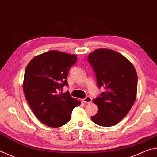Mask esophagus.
Here are the masks:
<instances>
[{
    "label": "esophagus",
    "instance_id": "esophagus-1",
    "mask_svg": "<svg viewBox=\"0 0 157 157\" xmlns=\"http://www.w3.org/2000/svg\"><path fill=\"white\" fill-rule=\"evenodd\" d=\"M91 100H92V99H91V98L88 96V97H86V98H85L84 99H82V101H83L85 104H89L91 102Z\"/></svg>",
    "mask_w": 157,
    "mask_h": 157
}]
</instances>
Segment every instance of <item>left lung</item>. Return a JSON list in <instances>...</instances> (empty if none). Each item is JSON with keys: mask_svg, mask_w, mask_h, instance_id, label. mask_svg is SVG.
Masks as SVG:
<instances>
[{"mask_svg": "<svg viewBox=\"0 0 157 157\" xmlns=\"http://www.w3.org/2000/svg\"><path fill=\"white\" fill-rule=\"evenodd\" d=\"M88 61L95 71L98 86L105 88V92L93 99L98 111L91 119L101 126H115L126 117L135 101L136 71L126 57L108 49L90 53Z\"/></svg>", "mask_w": 157, "mask_h": 157, "instance_id": "obj_1", "label": "left lung"}]
</instances>
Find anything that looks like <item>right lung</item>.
<instances>
[{"instance_id": "right-lung-1", "label": "right lung", "mask_w": 157, "mask_h": 157, "mask_svg": "<svg viewBox=\"0 0 157 157\" xmlns=\"http://www.w3.org/2000/svg\"><path fill=\"white\" fill-rule=\"evenodd\" d=\"M77 58L75 54L52 50L34 57L26 67L22 84L25 98L36 117L47 126H64L73 108L81 104L69 92L58 93L68 84L69 71Z\"/></svg>"}]
</instances>
